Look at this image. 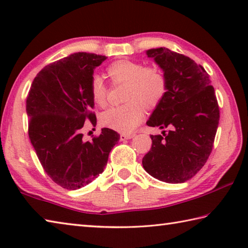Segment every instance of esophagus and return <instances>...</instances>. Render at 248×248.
Returning <instances> with one entry per match:
<instances>
[{
    "instance_id": "esophagus-1",
    "label": "esophagus",
    "mask_w": 248,
    "mask_h": 248,
    "mask_svg": "<svg viewBox=\"0 0 248 248\" xmlns=\"http://www.w3.org/2000/svg\"><path fill=\"white\" fill-rule=\"evenodd\" d=\"M134 137L133 133H129V134H125V133H121L120 134V140L121 141H124V140H129V139H132Z\"/></svg>"
}]
</instances>
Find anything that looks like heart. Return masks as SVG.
<instances>
[{
  "label": "heart",
  "mask_w": 248,
  "mask_h": 248,
  "mask_svg": "<svg viewBox=\"0 0 248 248\" xmlns=\"http://www.w3.org/2000/svg\"><path fill=\"white\" fill-rule=\"evenodd\" d=\"M108 74L115 82L127 83L124 98L127 103L106 109L100 117L105 127L130 133L144 116V106L154 107L161 102L166 92V78L161 71L145 68L139 62L120 60L109 65ZM91 94L96 104L106 100L107 87L99 74L91 79Z\"/></svg>",
  "instance_id": "b5f03b06"
}]
</instances>
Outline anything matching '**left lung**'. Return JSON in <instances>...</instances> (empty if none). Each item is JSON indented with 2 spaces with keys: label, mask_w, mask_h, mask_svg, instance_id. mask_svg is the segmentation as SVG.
I'll return each mask as SVG.
<instances>
[{
  "label": "left lung",
  "mask_w": 248,
  "mask_h": 248,
  "mask_svg": "<svg viewBox=\"0 0 248 248\" xmlns=\"http://www.w3.org/2000/svg\"><path fill=\"white\" fill-rule=\"evenodd\" d=\"M146 56L164 72L166 92L146 121L163 131L151 136L152 148L142 164L158 180L185 183L202 169L213 148L220 119L215 89L202 66L184 54L156 48Z\"/></svg>",
  "instance_id": "left-lung-1"
}]
</instances>
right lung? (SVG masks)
<instances>
[{
	"mask_svg": "<svg viewBox=\"0 0 248 248\" xmlns=\"http://www.w3.org/2000/svg\"><path fill=\"white\" fill-rule=\"evenodd\" d=\"M106 59L77 52L46 65L27 96L29 139L46 173L65 189H79L97 178L120 139L108 128L91 141L83 139L85 120L96 124L91 79Z\"/></svg>",
	"mask_w": 248,
	"mask_h": 248,
	"instance_id": "1",
	"label": "right lung"
}]
</instances>
